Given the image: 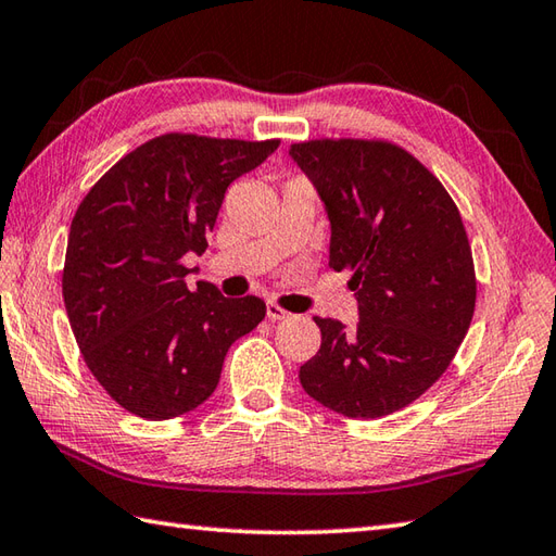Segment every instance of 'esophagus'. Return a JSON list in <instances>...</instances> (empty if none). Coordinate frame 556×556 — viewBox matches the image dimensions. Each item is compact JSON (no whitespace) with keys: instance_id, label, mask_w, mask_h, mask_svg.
<instances>
[{"instance_id":"esophagus-1","label":"esophagus","mask_w":556,"mask_h":556,"mask_svg":"<svg viewBox=\"0 0 556 556\" xmlns=\"http://www.w3.org/2000/svg\"><path fill=\"white\" fill-rule=\"evenodd\" d=\"M289 315H291V313L281 308L279 303H275V301H267V318H269V320H287Z\"/></svg>"}]
</instances>
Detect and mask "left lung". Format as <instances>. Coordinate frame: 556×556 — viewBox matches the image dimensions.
Returning <instances> with one entry per match:
<instances>
[{
	"label": "left lung",
	"mask_w": 556,
	"mask_h": 556,
	"mask_svg": "<svg viewBox=\"0 0 556 556\" xmlns=\"http://www.w3.org/2000/svg\"><path fill=\"white\" fill-rule=\"evenodd\" d=\"M289 156L330 219V267L350 271L358 320L315 318L306 393L352 419L407 407L451 366L472 323L477 281L460 212L429 168L390 141L313 139Z\"/></svg>",
	"instance_id": "1"
}]
</instances>
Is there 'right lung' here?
<instances>
[{"instance_id": "obj_1", "label": "right lung", "mask_w": 556, "mask_h": 556, "mask_svg": "<svg viewBox=\"0 0 556 556\" xmlns=\"http://www.w3.org/2000/svg\"><path fill=\"white\" fill-rule=\"evenodd\" d=\"M279 139L161 135L129 151L76 210L62 296L84 362L119 407L173 419L210 397L228 346L265 318L257 296L226 299L185 285L226 188L257 168Z\"/></svg>"}]
</instances>
